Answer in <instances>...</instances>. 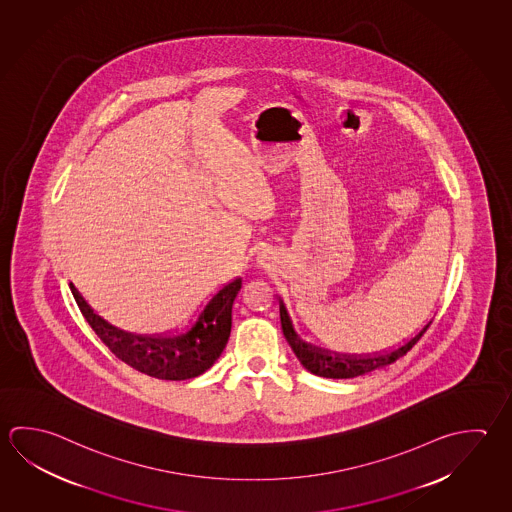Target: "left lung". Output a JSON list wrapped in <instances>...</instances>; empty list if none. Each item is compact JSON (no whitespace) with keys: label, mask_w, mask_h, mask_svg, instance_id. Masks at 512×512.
Here are the masks:
<instances>
[{"label":"left lung","mask_w":512,"mask_h":512,"mask_svg":"<svg viewBox=\"0 0 512 512\" xmlns=\"http://www.w3.org/2000/svg\"><path fill=\"white\" fill-rule=\"evenodd\" d=\"M279 317H281L283 335H285L287 343L290 344V348L294 350L299 363L303 364L308 372L319 375V377H326V379H352L357 375L377 370V368L386 366V364L395 363L397 359L408 354L409 350L419 343L420 337L426 334V330L431 325V321H429L428 325L424 326L419 334L415 335L413 339H409L408 343L402 344L400 348H395L393 352L355 357V355L330 354V352H325L321 348L303 343L294 332L289 314H287V310H285L281 301H279Z\"/></svg>","instance_id":"left-lung-1"}]
</instances>
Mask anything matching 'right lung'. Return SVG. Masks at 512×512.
<instances>
[{
  "label": "right lung",
  "mask_w": 512,
  "mask_h": 512,
  "mask_svg": "<svg viewBox=\"0 0 512 512\" xmlns=\"http://www.w3.org/2000/svg\"><path fill=\"white\" fill-rule=\"evenodd\" d=\"M240 289L242 279L225 285L177 332L139 335L108 323L86 303L74 283H70L77 307L108 350L140 373L164 381L193 379L213 366L229 341L231 312Z\"/></svg>",
  "instance_id": "right-lung-1"
}]
</instances>
